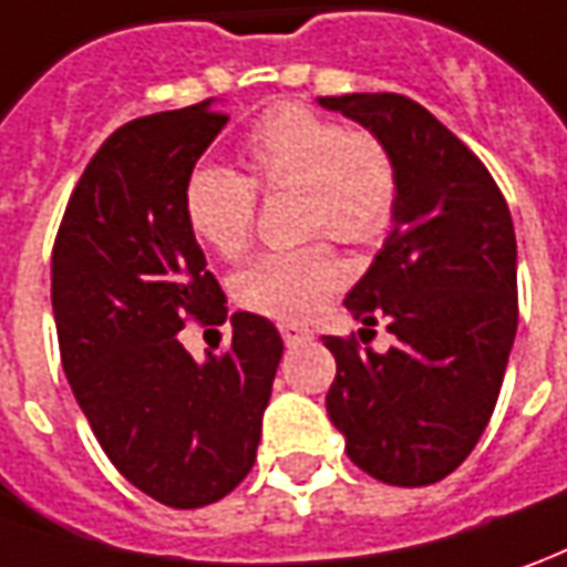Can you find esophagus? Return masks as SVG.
<instances>
[{
  "label": "esophagus",
  "instance_id": "esophagus-1",
  "mask_svg": "<svg viewBox=\"0 0 567 567\" xmlns=\"http://www.w3.org/2000/svg\"><path fill=\"white\" fill-rule=\"evenodd\" d=\"M280 336H284V342L287 346H302V342H311L315 333L308 330V327H299V323H280Z\"/></svg>",
  "mask_w": 567,
  "mask_h": 567
}]
</instances>
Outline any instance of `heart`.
I'll list each match as a JSON object with an SVG mask.
<instances>
[{
	"label": "heart",
	"mask_w": 567,
	"mask_h": 567,
	"mask_svg": "<svg viewBox=\"0 0 567 567\" xmlns=\"http://www.w3.org/2000/svg\"><path fill=\"white\" fill-rule=\"evenodd\" d=\"M249 178L203 163L185 182L190 231L221 256H240L256 228V187L265 194H302L306 231L342 244H373L392 225L398 200L395 163L385 144L349 132L308 107L261 116L244 142ZM346 280V265L327 246L268 252L237 277V299L275 321H311Z\"/></svg>",
	"instance_id": "b5f03b06"
}]
</instances>
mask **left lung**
I'll use <instances>...</instances> for the list:
<instances>
[{"instance_id":"obj_1","label":"left lung","mask_w":567,"mask_h":567,"mask_svg":"<svg viewBox=\"0 0 567 567\" xmlns=\"http://www.w3.org/2000/svg\"><path fill=\"white\" fill-rule=\"evenodd\" d=\"M318 104L385 144L398 175L392 231L346 296L364 327L385 318L395 346L373 351L323 336L336 358L327 413L367 475L435 485L478 444L509 364L513 216L482 159L423 104L392 92Z\"/></svg>"}]
</instances>
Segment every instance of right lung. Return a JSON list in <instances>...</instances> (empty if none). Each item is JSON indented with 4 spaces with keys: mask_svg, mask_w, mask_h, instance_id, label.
Wrapping results in <instances>:
<instances>
[{
    "mask_svg": "<svg viewBox=\"0 0 567 567\" xmlns=\"http://www.w3.org/2000/svg\"><path fill=\"white\" fill-rule=\"evenodd\" d=\"M228 116L216 97L132 120L101 144L52 252V308L70 389L111 463L172 509L216 503L256 463L284 339L231 315V349L194 361L185 318L225 323L185 216V182Z\"/></svg>",
    "mask_w": 567,
    "mask_h": 567,
    "instance_id": "1",
    "label": "right lung"
}]
</instances>
